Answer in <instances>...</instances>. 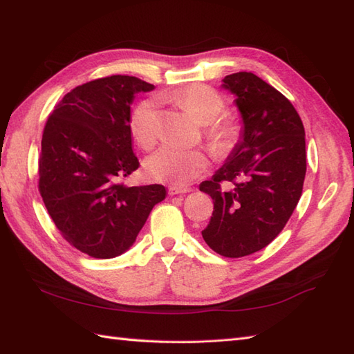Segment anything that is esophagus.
Here are the masks:
<instances>
[{
    "label": "esophagus",
    "mask_w": 354,
    "mask_h": 354,
    "mask_svg": "<svg viewBox=\"0 0 354 354\" xmlns=\"http://www.w3.org/2000/svg\"><path fill=\"white\" fill-rule=\"evenodd\" d=\"M191 189L189 187H183V186H171L168 189L169 195H182V194H187Z\"/></svg>",
    "instance_id": "1"
}]
</instances>
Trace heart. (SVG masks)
<instances>
[{"mask_svg":"<svg viewBox=\"0 0 354 354\" xmlns=\"http://www.w3.org/2000/svg\"><path fill=\"white\" fill-rule=\"evenodd\" d=\"M176 101L201 124L214 121L224 111V98L216 89L206 84H189L171 92L167 97ZM129 129L135 142L148 150L157 140V107L153 100H144L133 109ZM241 124L234 116H223L210 125L206 136L216 154L230 151L238 142ZM209 167V157L200 150H182L176 147H162L144 162L145 174L156 182L185 186L198 178Z\"/></svg>","mask_w":354,"mask_h":354,"instance_id":"b5f03b06","label":"heart"}]
</instances>
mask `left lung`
Wrapping results in <instances>:
<instances>
[{
	"label": "left lung",
	"instance_id": "1",
	"mask_svg": "<svg viewBox=\"0 0 354 354\" xmlns=\"http://www.w3.org/2000/svg\"><path fill=\"white\" fill-rule=\"evenodd\" d=\"M242 118L238 144L200 191L214 200V214L201 232L224 257L265 248L283 230L301 197L306 140L301 118L290 101L253 73L224 77ZM223 181L234 187L224 192Z\"/></svg>",
	"mask_w": 354,
	"mask_h": 354
}]
</instances>
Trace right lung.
Here are the masks:
<instances>
[{
  "label": "right lung",
  "mask_w": 354,
  "mask_h": 354,
  "mask_svg": "<svg viewBox=\"0 0 354 354\" xmlns=\"http://www.w3.org/2000/svg\"><path fill=\"white\" fill-rule=\"evenodd\" d=\"M153 89L130 75L98 78L68 92L45 124L39 192L62 236L95 259L125 253L167 197L162 185L120 182L139 168L130 106Z\"/></svg>",
  "instance_id": "add662e5"
}]
</instances>
